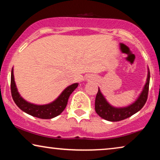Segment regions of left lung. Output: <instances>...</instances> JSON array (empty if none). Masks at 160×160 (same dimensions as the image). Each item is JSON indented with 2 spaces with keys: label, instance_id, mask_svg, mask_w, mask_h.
<instances>
[{
  "label": "left lung",
  "instance_id": "left-lung-1",
  "mask_svg": "<svg viewBox=\"0 0 160 160\" xmlns=\"http://www.w3.org/2000/svg\"><path fill=\"white\" fill-rule=\"evenodd\" d=\"M150 81V72L148 68L147 79L143 90L140 94L138 98L132 104L126 107H120L117 108L111 106L107 101L106 98L102 95L100 89L98 88V92L95 98V111L102 119L110 122H118L125 119L127 118L131 117L138 111H139L145 105L148 98V87H149Z\"/></svg>",
  "mask_w": 160,
  "mask_h": 160
}]
</instances>
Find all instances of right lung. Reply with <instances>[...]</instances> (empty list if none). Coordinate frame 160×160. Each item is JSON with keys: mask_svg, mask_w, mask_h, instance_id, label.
I'll return each mask as SVG.
<instances>
[{"mask_svg": "<svg viewBox=\"0 0 160 160\" xmlns=\"http://www.w3.org/2000/svg\"><path fill=\"white\" fill-rule=\"evenodd\" d=\"M78 85V83H75V84H73L66 87L55 100L49 104L36 105L30 103V102L26 101L25 99H23L19 95L14 82V70L13 68L12 69L11 92H12L13 100L22 111L27 113L28 114L39 118V119H52V118L60 115L66 107L70 95L76 89Z\"/></svg>", "mask_w": 160, "mask_h": 160, "instance_id": "right-lung-1", "label": "right lung"}]
</instances>
